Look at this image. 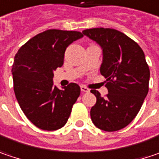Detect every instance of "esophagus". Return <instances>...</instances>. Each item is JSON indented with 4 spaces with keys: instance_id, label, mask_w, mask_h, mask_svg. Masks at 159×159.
Returning <instances> with one entry per match:
<instances>
[{
    "instance_id": "obj_1",
    "label": "esophagus",
    "mask_w": 159,
    "mask_h": 159,
    "mask_svg": "<svg viewBox=\"0 0 159 159\" xmlns=\"http://www.w3.org/2000/svg\"><path fill=\"white\" fill-rule=\"evenodd\" d=\"M81 91H82L83 93H88L90 90H89L86 86H84V85H81Z\"/></svg>"
}]
</instances>
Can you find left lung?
Here are the masks:
<instances>
[{
    "label": "left lung",
    "mask_w": 159,
    "mask_h": 159,
    "mask_svg": "<svg viewBox=\"0 0 159 159\" xmlns=\"http://www.w3.org/2000/svg\"><path fill=\"white\" fill-rule=\"evenodd\" d=\"M83 34L102 48L100 71L109 92L102 97L98 91L91 90L96 96L91 119L100 129H121L137 116L148 92L150 73L144 52L133 39L114 29H89Z\"/></svg>",
    "instance_id": "left-lung-1"
}]
</instances>
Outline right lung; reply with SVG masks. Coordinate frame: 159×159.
<instances>
[{
	"mask_svg": "<svg viewBox=\"0 0 159 159\" xmlns=\"http://www.w3.org/2000/svg\"><path fill=\"white\" fill-rule=\"evenodd\" d=\"M84 35L79 31L48 30L30 39L15 55L13 89L26 117L44 130L66 123L81 89L71 83L63 90L53 85V72L64 64L66 48Z\"/></svg>",
	"mask_w": 159,
	"mask_h": 159,
	"instance_id": "right-lung-1",
	"label": "right lung"
}]
</instances>
